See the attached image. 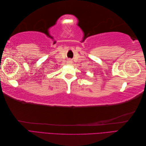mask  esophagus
Instances as JSON below:
<instances>
[{"mask_svg": "<svg viewBox=\"0 0 146 146\" xmlns=\"http://www.w3.org/2000/svg\"><path fill=\"white\" fill-rule=\"evenodd\" d=\"M72 61L71 60H69L68 61V63L69 64H72Z\"/></svg>", "mask_w": 146, "mask_h": 146, "instance_id": "esophagus-1", "label": "esophagus"}]
</instances>
